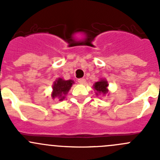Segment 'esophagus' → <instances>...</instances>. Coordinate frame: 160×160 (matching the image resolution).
I'll return each mask as SVG.
<instances>
[{
    "mask_svg": "<svg viewBox=\"0 0 160 160\" xmlns=\"http://www.w3.org/2000/svg\"><path fill=\"white\" fill-rule=\"evenodd\" d=\"M78 83H80V84H84L86 83V80L84 78H80L78 79Z\"/></svg>",
    "mask_w": 160,
    "mask_h": 160,
    "instance_id": "34e87169",
    "label": "esophagus"
}]
</instances>
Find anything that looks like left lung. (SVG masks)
Listing matches in <instances>:
<instances>
[{
	"instance_id": "1",
	"label": "left lung",
	"mask_w": 160,
	"mask_h": 160,
	"mask_svg": "<svg viewBox=\"0 0 160 160\" xmlns=\"http://www.w3.org/2000/svg\"><path fill=\"white\" fill-rule=\"evenodd\" d=\"M108 83L106 80H99V81L96 82L93 84V89L96 91V94H106L108 93Z\"/></svg>"
}]
</instances>
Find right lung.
Masks as SVG:
<instances>
[{"label": "right lung", "instance_id": "obj_1", "mask_svg": "<svg viewBox=\"0 0 160 160\" xmlns=\"http://www.w3.org/2000/svg\"><path fill=\"white\" fill-rule=\"evenodd\" d=\"M73 83V80H65L62 78H58L53 83L52 98L53 99L58 98L59 101H62Z\"/></svg>", "mask_w": 160, "mask_h": 160}]
</instances>
